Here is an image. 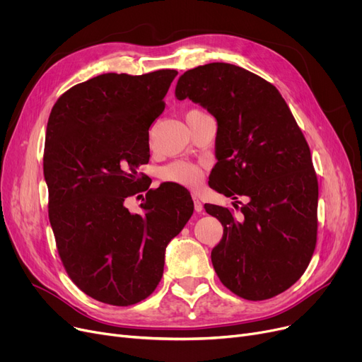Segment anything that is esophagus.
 <instances>
[{"mask_svg": "<svg viewBox=\"0 0 362 362\" xmlns=\"http://www.w3.org/2000/svg\"><path fill=\"white\" fill-rule=\"evenodd\" d=\"M194 206H195V211H197V213H201V211L204 210L202 202H201L199 198H197V197H194Z\"/></svg>", "mask_w": 362, "mask_h": 362, "instance_id": "obj_1", "label": "esophagus"}]
</instances>
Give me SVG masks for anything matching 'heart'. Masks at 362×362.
<instances>
[{
    "label": "heart",
    "mask_w": 362,
    "mask_h": 362,
    "mask_svg": "<svg viewBox=\"0 0 362 362\" xmlns=\"http://www.w3.org/2000/svg\"><path fill=\"white\" fill-rule=\"evenodd\" d=\"M161 176L167 182L189 186V187L199 186L204 179L201 167L186 161H176L173 164L167 165L165 168H163Z\"/></svg>",
    "instance_id": "1"
}]
</instances>
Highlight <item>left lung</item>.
Masks as SVG:
<instances>
[{"label":"left lung","instance_id":"8db88e82","mask_svg":"<svg viewBox=\"0 0 362 362\" xmlns=\"http://www.w3.org/2000/svg\"><path fill=\"white\" fill-rule=\"evenodd\" d=\"M176 98L192 100L217 120L210 186L246 198L240 214L206 205L223 238L211 251L227 289L248 300L273 298L307 270L317 242L318 182L310 146L280 92L229 63L185 71ZM233 202V206L238 205Z\"/></svg>","mask_w":362,"mask_h":362}]
</instances>
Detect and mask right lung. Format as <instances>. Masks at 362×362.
I'll list each match as a JSON object with an SVG mask.
<instances>
[{
	"label": "right lung",
	"mask_w": 362,
	"mask_h": 362,
	"mask_svg": "<svg viewBox=\"0 0 362 362\" xmlns=\"http://www.w3.org/2000/svg\"><path fill=\"white\" fill-rule=\"evenodd\" d=\"M176 74H100L64 92L49 114L44 177L57 250L76 286L110 305H133L156 291L167 245L194 213L177 183L149 189L144 215L124 206L149 187H141L138 168L149 161L148 130Z\"/></svg>",
	"instance_id": "right-lung-1"
}]
</instances>
